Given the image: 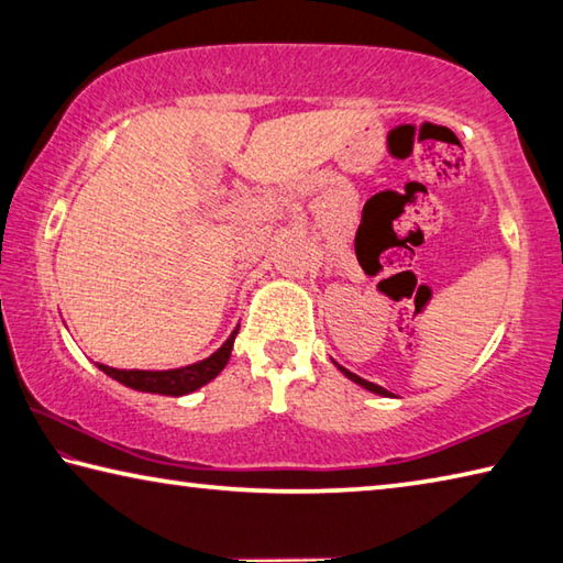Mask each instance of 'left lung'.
<instances>
[{"label": "left lung", "mask_w": 563, "mask_h": 563, "mask_svg": "<svg viewBox=\"0 0 563 563\" xmlns=\"http://www.w3.org/2000/svg\"><path fill=\"white\" fill-rule=\"evenodd\" d=\"M338 367H340V365H338ZM340 373H342V375H347V377L352 379V383H357V385H362V387H365V389H369V393H375V395H383V397H393V395L387 393L385 387H379V385H375V383H367V379L357 377L355 373H350V369H345V367H340Z\"/></svg>", "instance_id": "left-lung-1"}]
</instances>
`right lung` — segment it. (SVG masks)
Masks as SVG:
<instances>
[{
	"mask_svg": "<svg viewBox=\"0 0 563 563\" xmlns=\"http://www.w3.org/2000/svg\"><path fill=\"white\" fill-rule=\"evenodd\" d=\"M235 335H238V328L211 357L194 362V365L178 367V369H117V367L101 365V362H97V365L101 373H107L109 377L117 379V383L126 385L131 389H139V393L180 397V395L196 393L198 387L208 385L213 377L221 375V369L228 365V360H231Z\"/></svg>",
	"mask_w": 563,
	"mask_h": 563,
	"instance_id": "add662e5",
	"label": "right lung"
}]
</instances>
